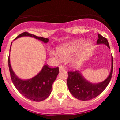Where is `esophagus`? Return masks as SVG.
<instances>
[{
    "label": "esophagus",
    "mask_w": 120,
    "mask_h": 120,
    "mask_svg": "<svg viewBox=\"0 0 120 120\" xmlns=\"http://www.w3.org/2000/svg\"><path fill=\"white\" fill-rule=\"evenodd\" d=\"M59 70H65V68L64 67V66L62 65H60L59 67Z\"/></svg>",
    "instance_id": "esophagus-1"
}]
</instances>
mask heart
<instances>
[{
	"mask_svg": "<svg viewBox=\"0 0 120 120\" xmlns=\"http://www.w3.org/2000/svg\"><path fill=\"white\" fill-rule=\"evenodd\" d=\"M82 43V41L81 40H77L67 43L59 47L58 50V52L53 50H50L49 51V55L56 61H61L62 59H68L76 52L77 47Z\"/></svg>",
	"mask_w": 120,
	"mask_h": 120,
	"instance_id": "heart-1",
	"label": "heart"
}]
</instances>
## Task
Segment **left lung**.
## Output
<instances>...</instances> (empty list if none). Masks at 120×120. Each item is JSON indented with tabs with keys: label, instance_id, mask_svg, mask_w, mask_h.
<instances>
[{
	"label": "left lung",
	"instance_id": "1",
	"mask_svg": "<svg viewBox=\"0 0 120 120\" xmlns=\"http://www.w3.org/2000/svg\"><path fill=\"white\" fill-rule=\"evenodd\" d=\"M97 44H104L110 49L108 40L98 34ZM113 72V57L112 56V65L109 75L104 81L99 83H92L87 81L82 76L79 71H70L68 72L67 85L70 92L75 98L86 101L98 96L103 91L111 81Z\"/></svg>",
	"mask_w": 120,
	"mask_h": 120
}]
</instances>
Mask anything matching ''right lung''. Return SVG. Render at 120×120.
Masks as SVG:
<instances>
[{"label": "right lung", "mask_w": 120, "mask_h": 120, "mask_svg": "<svg viewBox=\"0 0 120 120\" xmlns=\"http://www.w3.org/2000/svg\"><path fill=\"white\" fill-rule=\"evenodd\" d=\"M24 36L34 37L44 43H48L49 41L48 38L37 37L27 32H24L20 34L15 39ZM11 45L12 43L11 47ZM8 66L11 80L17 90L26 98L35 101H43L50 96L52 92L53 83L56 80L59 73L58 67L52 68L48 66V65H45L37 76L32 79L24 80L19 79L14 73L11 66L9 56L8 57Z\"/></svg>", "instance_id": "add662e5"}]
</instances>
